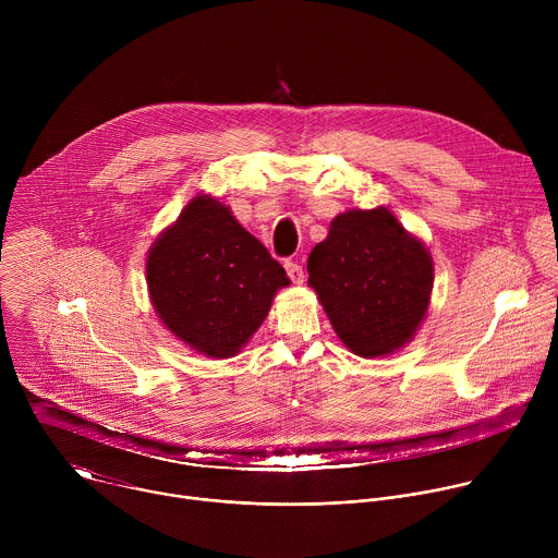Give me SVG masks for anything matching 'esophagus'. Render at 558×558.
Instances as JSON below:
<instances>
[{"label": "esophagus", "mask_w": 558, "mask_h": 558, "mask_svg": "<svg viewBox=\"0 0 558 558\" xmlns=\"http://www.w3.org/2000/svg\"><path fill=\"white\" fill-rule=\"evenodd\" d=\"M284 269H287V274H289V278H291L293 284H302V282H304V269H302L300 263L287 260V263H284Z\"/></svg>", "instance_id": "obj_1"}]
</instances>
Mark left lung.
I'll list each match as a JSON object with an SVG mask.
<instances>
[{
	"label": "left lung",
	"mask_w": 558,
	"mask_h": 558,
	"mask_svg": "<svg viewBox=\"0 0 558 558\" xmlns=\"http://www.w3.org/2000/svg\"><path fill=\"white\" fill-rule=\"evenodd\" d=\"M306 271L333 331L360 357L402 351L426 320L433 256L384 205L338 214Z\"/></svg>",
	"instance_id": "1"
}]
</instances>
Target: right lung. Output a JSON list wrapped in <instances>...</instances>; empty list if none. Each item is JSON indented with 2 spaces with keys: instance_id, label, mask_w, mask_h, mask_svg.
I'll use <instances>...</instances> for the list:
<instances>
[{
  "instance_id": "right-lung-1",
  "label": "right lung",
  "mask_w": 558,
  "mask_h": 558,
  "mask_svg": "<svg viewBox=\"0 0 558 558\" xmlns=\"http://www.w3.org/2000/svg\"><path fill=\"white\" fill-rule=\"evenodd\" d=\"M145 282L163 327L214 360L241 353L276 293L291 284L258 238L211 194H196L156 235Z\"/></svg>"
}]
</instances>
